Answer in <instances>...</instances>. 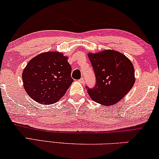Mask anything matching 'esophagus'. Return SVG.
<instances>
[{"label": "esophagus", "instance_id": "obj_1", "mask_svg": "<svg viewBox=\"0 0 159 159\" xmlns=\"http://www.w3.org/2000/svg\"><path fill=\"white\" fill-rule=\"evenodd\" d=\"M79 81L80 83V84H84V78H81V79H80Z\"/></svg>", "mask_w": 159, "mask_h": 159}]
</instances>
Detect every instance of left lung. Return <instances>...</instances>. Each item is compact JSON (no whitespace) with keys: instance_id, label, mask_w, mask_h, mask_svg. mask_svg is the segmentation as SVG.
Here are the masks:
<instances>
[{"instance_id":"1","label":"left lung","mask_w":159,"mask_h":159,"mask_svg":"<svg viewBox=\"0 0 159 159\" xmlns=\"http://www.w3.org/2000/svg\"><path fill=\"white\" fill-rule=\"evenodd\" d=\"M88 56L96 75L93 89L87 87L88 93L95 102L111 106L129 93L135 83V71L131 61L114 50H104Z\"/></svg>"}]
</instances>
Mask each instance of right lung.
I'll return each mask as SVG.
<instances>
[{"instance_id":"obj_1","label":"right lung","mask_w":159,"mask_h":159,"mask_svg":"<svg viewBox=\"0 0 159 159\" xmlns=\"http://www.w3.org/2000/svg\"><path fill=\"white\" fill-rule=\"evenodd\" d=\"M68 57L56 51L33 58L23 70L22 79L27 94L37 103L52 104L64 96L73 81Z\"/></svg>"}]
</instances>
